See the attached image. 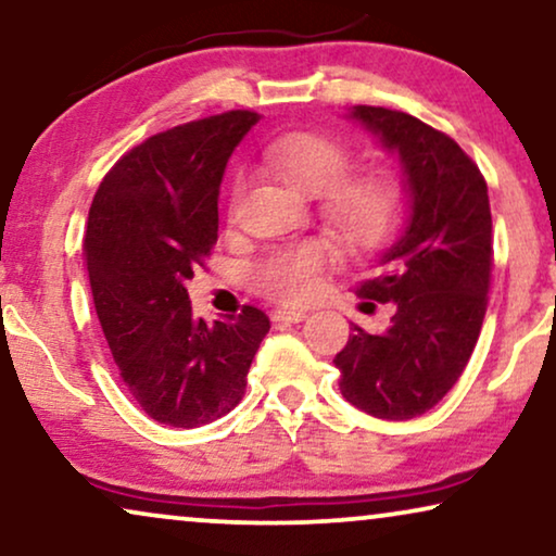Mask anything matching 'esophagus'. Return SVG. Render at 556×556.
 <instances>
[{
  "instance_id": "esophagus-1",
  "label": "esophagus",
  "mask_w": 556,
  "mask_h": 556,
  "mask_svg": "<svg viewBox=\"0 0 556 556\" xmlns=\"http://www.w3.org/2000/svg\"><path fill=\"white\" fill-rule=\"evenodd\" d=\"M306 316H308L306 311H301V308H276L270 314L273 321H286V324H299Z\"/></svg>"
}]
</instances>
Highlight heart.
<instances>
[{
    "label": "heart",
    "instance_id": "heart-1",
    "mask_svg": "<svg viewBox=\"0 0 556 556\" xmlns=\"http://www.w3.org/2000/svg\"><path fill=\"white\" fill-rule=\"evenodd\" d=\"M265 162L303 194H326L324 217L352 245L382 242L397 225L402 187L390 172H367L344 181L354 166V151L326 134L293 131L268 141ZM235 179V197L240 192ZM326 248L316 240L270 250L250 268V286L265 299L301 303L321 283Z\"/></svg>",
    "mask_w": 556,
    "mask_h": 556
}]
</instances>
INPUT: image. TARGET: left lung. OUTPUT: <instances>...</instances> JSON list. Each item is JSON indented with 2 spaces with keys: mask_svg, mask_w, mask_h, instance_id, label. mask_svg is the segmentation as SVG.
Returning <instances> with one entry per match:
<instances>
[{
  "mask_svg": "<svg viewBox=\"0 0 556 556\" xmlns=\"http://www.w3.org/2000/svg\"><path fill=\"white\" fill-rule=\"evenodd\" d=\"M382 149L397 154L407 217L359 288L364 314L392 303L382 333L354 326L337 354L346 402L379 420H413L453 390L473 354L491 286L489 187L458 143L402 111L354 105Z\"/></svg>",
  "mask_w": 556,
  "mask_h": 556,
  "instance_id": "left-lung-1",
  "label": "left lung"
}]
</instances>
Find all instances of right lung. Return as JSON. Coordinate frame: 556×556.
<instances>
[{"mask_svg": "<svg viewBox=\"0 0 556 556\" xmlns=\"http://www.w3.org/2000/svg\"><path fill=\"white\" fill-rule=\"evenodd\" d=\"M261 116L227 111L151 136L105 174L88 212L86 263L121 379L151 420L200 428L245 394L270 331L261 308L194 318L187 280L217 242L225 166Z\"/></svg>", "mask_w": 556, "mask_h": 556, "instance_id": "obj_1", "label": "right lung"}]
</instances>
